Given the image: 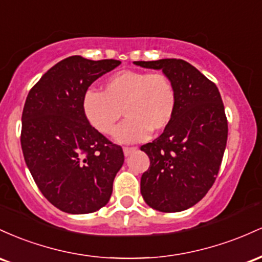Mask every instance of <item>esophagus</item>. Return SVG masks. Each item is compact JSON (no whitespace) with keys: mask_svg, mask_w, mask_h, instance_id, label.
Here are the masks:
<instances>
[{"mask_svg":"<svg viewBox=\"0 0 262 262\" xmlns=\"http://www.w3.org/2000/svg\"><path fill=\"white\" fill-rule=\"evenodd\" d=\"M136 149L137 147H123V154H125V156H128L134 151H136Z\"/></svg>","mask_w":262,"mask_h":262,"instance_id":"1","label":"esophagus"}]
</instances>
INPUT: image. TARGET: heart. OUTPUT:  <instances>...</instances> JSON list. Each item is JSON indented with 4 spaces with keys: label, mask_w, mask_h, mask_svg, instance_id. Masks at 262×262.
I'll return each mask as SVG.
<instances>
[{
    "label": "heart",
    "mask_w": 262,
    "mask_h": 262,
    "mask_svg": "<svg viewBox=\"0 0 262 262\" xmlns=\"http://www.w3.org/2000/svg\"><path fill=\"white\" fill-rule=\"evenodd\" d=\"M177 105L176 89L163 73L122 70L107 79L104 92L88 90L83 96V113L90 125L102 135L115 130L120 117L127 116L115 132L120 142H136L148 132L163 130Z\"/></svg>",
    "instance_id": "obj_1"
}]
</instances>
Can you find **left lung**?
<instances>
[{
	"label": "left lung",
	"instance_id": "obj_1",
	"mask_svg": "<svg viewBox=\"0 0 262 262\" xmlns=\"http://www.w3.org/2000/svg\"><path fill=\"white\" fill-rule=\"evenodd\" d=\"M162 69L177 95L174 115L160 137L141 146L149 167L141 194L156 210L176 213L204 198L215 182L228 140V120L213 81L186 60L135 61Z\"/></svg>",
	"mask_w": 262,
	"mask_h": 262
}]
</instances>
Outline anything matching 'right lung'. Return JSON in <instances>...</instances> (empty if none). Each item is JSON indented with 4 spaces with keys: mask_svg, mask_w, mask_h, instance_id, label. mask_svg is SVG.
<instances>
[{
    "mask_svg": "<svg viewBox=\"0 0 262 262\" xmlns=\"http://www.w3.org/2000/svg\"><path fill=\"white\" fill-rule=\"evenodd\" d=\"M121 61L80 55L52 67L29 90L22 113L20 146L32 177L54 207L88 214L107 204L123 164L120 146L90 125L81 107L96 79Z\"/></svg>",
    "mask_w": 262,
    "mask_h": 262,
    "instance_id": "obj_1",
    "label": "right lung"
}]
</instances>
